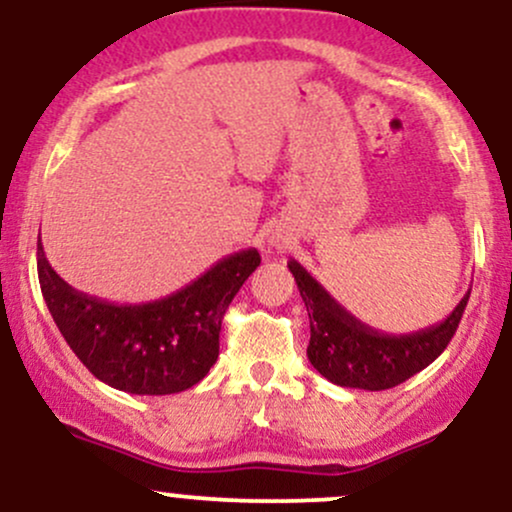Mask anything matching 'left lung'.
<instances>
[{"mask_svg":"<svg viewBox=\"0 0 512 512\" xmlns=\"http://www.w3.org/2000/svg\"><path fill=\"white\" fill-rule=\"evenodd\" d=\"M311 320L306 355L328 381L347 389L384 391L423 372L445 352L459 328L471 289L442 323L408 335H386L357 320L296 260H289Z\"/></svg>","mask_w":512,"mask_h":512,"instance_id":"8db88e82","label":"left lung"}]
</instances>
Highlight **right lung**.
Wrapping results in <instances>:
<instances>
[{
    "mask_svg": "<svg viewBox=\"0 0 512 512\" xmlns=\"http://www.w3.org/2000/svg\"><path fill=\"white\" fill-rule=\"evenodd\" d=\"M257 267L260 252L247 247L165 299L111 303L60 279L38 235V282L70 350L99 381L136 396L187 391L209 374L218 359L221 320Z\"/></svg>",
    "mask_w": 512,
    "mask_h": 512,
    "instance_id": "add662e5",
    "label": "right lung"
}]
</instances>
